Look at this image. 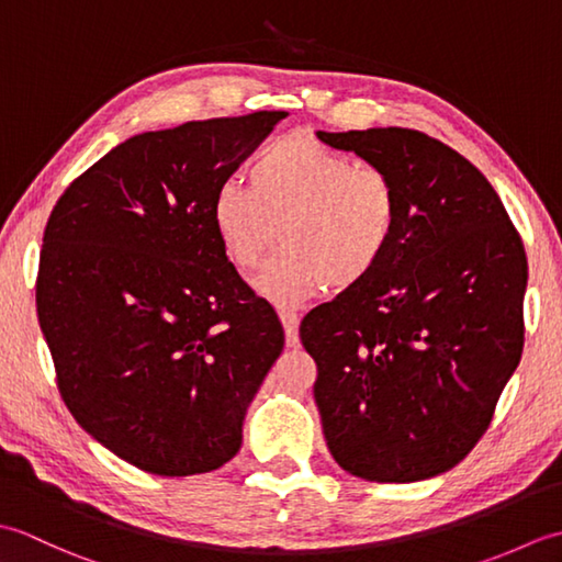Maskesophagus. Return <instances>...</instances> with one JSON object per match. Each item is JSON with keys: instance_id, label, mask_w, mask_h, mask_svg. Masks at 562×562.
<instances>
[{"instance_id": "34e87169", "label": "esophagus", "mask_w": 562, "mask_h": 562, "mask_svg": "<svg viewBox=\"0 0 562 562\" xmlns=\"http://www.w3.org/2000/svg\"><path fill=\"white\" fill-rule=\"evenodd\" d=\"M280 321L284 326V336H288V345L290 348H296V345H300V316L290 312V308H282Z\"/></svg>"}]
</instances>
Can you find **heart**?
Here are the masks:
<instances>
[{
  "instance_id": "obj_1",
  "label": "heart",
  "mask_w": 562,
  "mask_h": 562,
  "mask_svg": "<svg viewBox=\"0 0 562 562\" xmlns=\"http://www.w3.org/2000/svg\"><path fill=\"white\" fill-rule=\"evenodd\" d=\"M212 226L226 260L250 270L274 238L254 288L274 306H300L326 288L348 290L376 270L398 224L391 178L306 135L270 142L250 186L226 178L212 195Z\"/></svg>"
}]
</instances>
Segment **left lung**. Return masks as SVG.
Returning a JSON list of instances; mask_svg holds the SVG:
<instances>
[{
  "instance_id": "1",
  "label": "left lung",
  "mask_w": 562,
  "mask_h": 562,
  "mask_svg": "<svg viewBox=\"0 0 562 562\" xmlns=\"http://www.w3.org/2000/svg\"><path fill=\"white\" fill-rule=\"evenodd\" d=\"M316 137L398 193L384 260L302 321L326 445L357 479H432L483 437L521 360L524 244L487 178L439 139L408 127Z\"/></svg>"
}]
</instances>
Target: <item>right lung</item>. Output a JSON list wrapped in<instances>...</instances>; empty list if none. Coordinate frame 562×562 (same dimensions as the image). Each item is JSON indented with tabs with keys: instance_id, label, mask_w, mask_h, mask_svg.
Wrapping results in <instances>:
<instances>
[{
	"instance_id": "obj_1",
	"label": "right lung",
	"mask_w": 562,
	"mask_h": 562,
	"mask_svg": "<svg viewBox=\"0 0 562 562\" xmlns=\"http://www.w3.org/2000/svg\"><path fill=\"white\" fill-rule=\"evenodd\" d=\"M288 113L125 139L47 220L35 304L69 413L154 475L220 469L284 348L272 306L226 260L212 195Z\"/></svg>"
}]
</instances>
